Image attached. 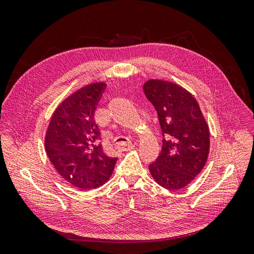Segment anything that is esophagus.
Segmentation results:
<instances>
[{
	"label": "esophagus",
	"instance_id": "obj_1",
	"mask_svg": "<svg viewBox=\"0 0 254 254\" xmlns=\"http://www.w3.org/2000/svg\"><path fill=\"white\" fill-rule=\"evenodd\" d=\"M132 148V144L129 141H126L125 143H119L117 144V149L120 151H127Z\"/></svg>",
	"mask_w": 254,
	"mask_h": 254
}]
</instances>
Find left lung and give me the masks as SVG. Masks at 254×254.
Masks as SVG:
<instances>
[{"label":"left lung","mask_w":254,"mask_h":254,"mask_svg":"<svg viewBox=\"0 0 254 254\" xmlns=\"http://www.w3.org/2000/svg\"><path fill=\"white\" fill-rule=\"evenodd\" d=\"M143 89L157 111L163 136L162 149L149 164V172L161 187L180 190L205 165L210 149L209 127L196 98L178 84L152 79Z\"/></svg>","instance_id":"obj_1"}]
</instances>
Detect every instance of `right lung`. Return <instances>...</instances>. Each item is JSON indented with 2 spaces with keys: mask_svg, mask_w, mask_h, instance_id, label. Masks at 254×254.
I'll list each match as a JSON object with an SVG mask.
<instances>
[{
  "mask_svg": "<svg viewBox=\"0 0 254 254\" xmlns=\"http://www.w3.org/2000/svg\"><path fill=\"white\" fill-rule=\"evenodd\" d=\"M106 84L92 83L76 91L54 112L45 135L47 155L58 174L73 187L93 190L109 180L117 157L99 143L94 112Z\"/></svg>",
  "mask_w": 254,
  "mask_h": 254,
  "instance_id": "right-lung-1",
  "label": "right lung"
}]
</instances>
